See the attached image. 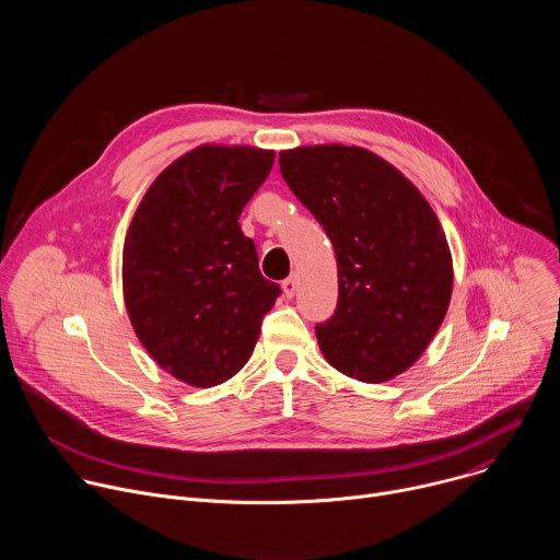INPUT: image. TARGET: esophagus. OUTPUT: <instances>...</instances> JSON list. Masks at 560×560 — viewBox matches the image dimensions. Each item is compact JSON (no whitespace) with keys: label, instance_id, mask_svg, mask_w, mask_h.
Wrapping results in <instances>:
<instances>
[{"label":"esophagus","instance_id":"obj_1","mask_svg":"<svg viewBox=\"0 0 560 560\" xmlns=\"http://www.w3.org/2000/svg\"><path fill=\"white\" fill-rule=\"evenodd\" d=\"M281 288H283V294H285L288 299H292V296H294V292H296V277H288V279H283V281H281Z\"/></svg>","mask_w":560,"mask_h":560}]
</instances>
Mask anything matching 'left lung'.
Segmentation results:
<instances>
[{"mask_svg": "<svg viewBox=\"0 0 560 560\" xmlns=\"http://www.w3.org/2000/svg\"><path fill=\"white\" fill-rule=\"evenodd\" d=\"M279 164L337 255L339 299L316 324L318 348L365 383L401 374L441 328L452 296V257L434 210L385 159L357 145L294 148Z\"/></svg>", "mask_w": 560, "mask_h": 560, "instance_id": "1", "label": "left lung"}]
</instances>
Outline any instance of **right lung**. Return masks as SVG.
Instances as JSON below:
<instances>
[{"mask_svg":"<svg viewBox=\"0 0 560 560\" xmlns=\"http://www.w3.org/2000/svg\"><path fill=\"white\" fill-rule=\"evenodd\" d=\"M275 152L201 145L141 199L124 244V296L148 354L173 376L212 387L242 370L281 288L259 272L238 217Z\"/></svg>","mask_w":560,"mask_h":560,"instance_id":"add662e5","label":"right lung"}]
</instances>
